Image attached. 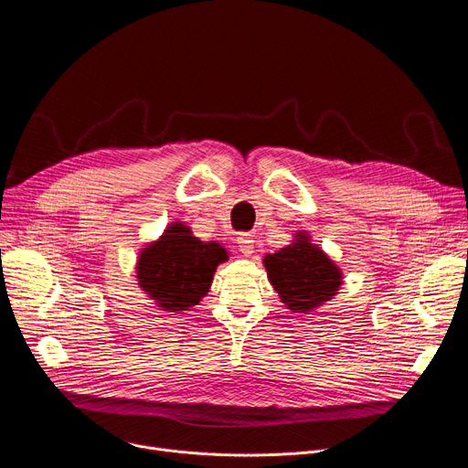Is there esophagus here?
Listing matches in <instances>:
<instances>
[{"mask_svg":"<svg viewBox=\"0 0 468 468\" xmlns=\"http://www.w3.org/2000/svg\"><path fill=\"white\" fill-rule=\"evenodd\" d=\"M237 244H239V251L244 253L246 257H250L253 253V237L250 233H242L237 239Z\"/></svg>","mask_w":468,"mask_h":468,"instance_id":"34e87169","label":"esophagus"}]
</instances>
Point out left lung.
<instances>
[{
    "label": "left lung",
    "instance_id": "8db88e82",
    "mask_svg": "<svg viewBox=\"0 0 468 468\" xmlns=\"http://www.w3.org/2000/svg\"><path fill=\"white\" fill-rule=\"evenodd\" d=\"M262 264L269 282L292 313H309L324 305L343 285V271L311 242L307 231L294 233V240L276 253H266Z\"/></svg>",
    "mask_w": 468,
    "mask_h": 468
}]
</instances>
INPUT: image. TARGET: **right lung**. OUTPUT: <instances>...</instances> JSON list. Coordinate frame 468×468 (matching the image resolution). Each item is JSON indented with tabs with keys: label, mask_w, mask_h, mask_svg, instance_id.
Instances as JSON below:
<instances>
[{
	"label": "right lung",
	"mask_w": 468,
	"mask_h": 468,
	"mask_svg": "<svg viewBox=\"0 0 468 468\" xmlns=\"http://www.w3.org/2000/svg\"><path fill=\"white\" fill-rule=\"evenodd\" d=\"M228 259V250L218 242H202L188 226L172 222L141 250L137 282L163 311H188L209 292L217 266Z\"/></svg>",
	"instance_id": "obj_1"
}]
</instances>
